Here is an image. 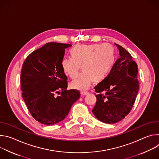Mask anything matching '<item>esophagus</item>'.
Masks as SVG:
<instances>
[{
	"instance_id": "obj_1",
	"label": "esophagus",
	"mask_w": 159,
	"mask_h": 159,
	"mask_svg": "<svg viewBox=\"0 0 159 159\" xmlns=\"http://www.w3.org/2000/svg\"><path fill=\"white\" fill-rule=\"evenodd\" d=\"M80 94H81L82 96H85V95L89 94V93L87 92V91H81Z\"/></svg>"
}]
</instances>
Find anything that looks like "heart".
<instances>
[{"label":"heart","mask_w":159,"mask_h":159,"mask_svg":"<svg viewBox=\"0 0 159 159\" xmlns=\"http://www.w3.org/2000/svg\"><path fill=\"white\" fill-rule=\"evenodd\" d=\"M70 58H63L61 61L63 73L74 78L80 66L82 72L70 83L72 88L84 90L94 81L104 80L110 72L116 60L115 50L111 44H79L70 50Z\"/></svg>","instance_id":"b5f03b06"}]
</instances>
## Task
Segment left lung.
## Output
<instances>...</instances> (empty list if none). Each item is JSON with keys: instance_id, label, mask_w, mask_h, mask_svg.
<instances>
[{"instance_id": "1", "label": "left lung", "mask_w": 159, "mask_h": 159, "mask_svg": "<svg viewBox=\"0 0 159 159\" xmlns=\"http://www.w3.org/2000/svg\"><path fill=\"white\" fill-rule=\"evenodd\" d=\"M116 45L120 58L108 75L94 87L98 94H95L97 101L93 112L99 121L108 124L119 122L128 115L139 89L137 64L129 52Z\"/></svg>"}]
</instances>
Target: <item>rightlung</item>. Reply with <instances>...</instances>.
Here are the masks:
<instances>
[{
	"mask_svg": "<svg viewBox=\"0 0 159 159\" xmlns=\"http://www.w3.org/2000/svg\"><path fill=\"white\" fill-rule=\"evenodd\" d=\"M71 46L48 43L33 52L22 64V96L32 116L42 124L52 125L63 120L80 98L77 90H66L67 77L61 66L65 49Z\"/></svg>",
	"mask_w": 159,
	"mask_h": 159,
	"instance_id": "add662e5",
	"label": "right lung"
}]
</instances>
